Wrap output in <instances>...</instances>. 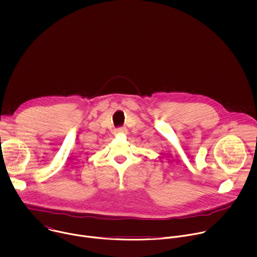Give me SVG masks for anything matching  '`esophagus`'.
<instances>
[{
    "mask_svg": "<svg viewBox=\"0 0 257 257\" xmlns=\"http://www.w3.org/2000/svg\"><path fill=\"white\" fill-rule=\"evenodd\" d=\"M115 133H116V134H123V133H127V129H126V128H124V127H122V128H117V129L115 130Z\"/></svg>",
    "mask_w": 257,
    "mask_h": 257,
    "instance_id": "34e87169",
    "label": "esophagus"
}]
</instances>
